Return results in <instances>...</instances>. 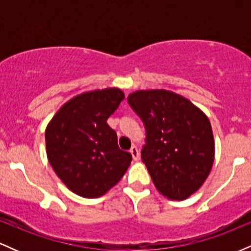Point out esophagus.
<instances>
[{
    "label": "esophagus",
    "mask_w": 251,
    "mask_h": 251,
    "mask_svg": "<svg viewBox=\"0 0 251 251\" xmlns=\"http://www.w3.org/2000/svg\"><path fill=\"white\" fill-rule=\"evenodd\" d=\"M129 152H131L132 157H133L134 160H139V151H138L137 146H132L131 149H129Z\"/></svg>",
    "instance_id": "34e87169"
}]
</instances>
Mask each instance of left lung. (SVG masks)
I'll return each mask as SVG.
<instances>
[{"mask_svg": "<svg viewBox=\"0 0 251 251\" xmlns=\"http://www.w3.org/2000/svg\"><path fill=\"white\" fill-rule=\"evenodd\" d=\"M127 101L145 126L142 159L158 191L175 201L195 194L214 163L208 117L188 99L165 89L137 91Z\"/></svg>", "mask_w": 251, "mask_h": 251, "instance_id": "left-lung-1", "label": "left lung"}]
</instances>
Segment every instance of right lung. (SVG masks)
Masks as SVG:
<instances>
[{
    "label": "right lung",
    "mask_w": 251,
    "mask_h": 251,
    "mask_svg": "<svg viewBox=\"0 0 251 251\" xmlns=\"http://www.w3.org/2000/svg\"><path fill=\"white\" fill-rule=\"evenodd\" d=\"M118 88L76 96L66 102L46 129V149L57 177L74 194L97 198L113 188L132 155L118 146L107 119L123 101Z\"/></svg>",
    "instance_id": "obj_1"
}]
</instances>
